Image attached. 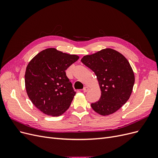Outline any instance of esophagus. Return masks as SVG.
<instances>
[{
    "mask_svg": "<svg viewBox=\"0 0 158 158\" xmlns=\"http://www.w3.org/2000/svg\"><path fill=\"white\" fill-rule=\"evenodd\" d=\"M89 89V87L85 86V87H84V89H83V92H88V91Z\"/></svg>",
    "mask_w": 158,
    "mask_h": 158,
    "instance_id": "esophagus-1",
    "label": "esophagus"
}]
</instances>
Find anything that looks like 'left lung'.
<instances>
[{
  "mask_svg": "<svg viewBox=\"0 0 158 158\" xmlns=\"http://www.w3.org/2000/svg\"><path fill=\"white\" fill-rule=\"evenodd\" d=\"M83 64L97 76L102 95L91 104L103 116L116 112L128 101L135 84V74L128 60L120 52L110 48L84 56Z\"/></svg>",
  "mask_w": 158,
  "mask_h": 158,
  "instance_id": "left-lung-1",
  "label": "left lung"
}]
</instances>
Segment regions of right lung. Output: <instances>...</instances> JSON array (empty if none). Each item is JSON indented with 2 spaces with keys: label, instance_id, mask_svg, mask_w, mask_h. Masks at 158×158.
Here are the masks:
<instances>
[{
  "label": "right lung",
  "instance_id": "1",
  "mask_svg": "<svg viewBox=\"0 0 158 158\" xmlns=\"http://www.w3.org/2000/svg\"><path fill=\"white\" fill-rule=\"evenodd\" d=\"M79 56L48 48L28 63L25 73L26 92L32 103L47 115L57 117L67 110L76 92L65 70Z\"/></svg>",
  "mask_w": 158,
  "mask_h": 158
}]
</instances>
